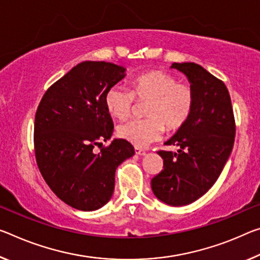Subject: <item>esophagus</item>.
I'll list each match as a JSON object with an SVG mask.
<instances>
[{
  "label": "esophagus",
  "mask_w": 260,
  "mask_h": 260,
  "mask_svg": "<svg viewBox=\"0 0 260 260\" xmlns=\"http://www.w3.org/2000/svg\"><path fill=\"white\" fill-rule=\"evenodd\" d=\"M134 149H135V154H138V155H140V156H143V155H146V150L143 149V148L135 147Z\"/></svg>",
  "instance_id": "esophagus-1"
}]
</instances>
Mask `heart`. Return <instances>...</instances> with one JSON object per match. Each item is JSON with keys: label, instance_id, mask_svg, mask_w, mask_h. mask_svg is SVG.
Masks as SVG:
<instances>
[{"label": "heart", "instance_id": "obj_1", "mask_svg": "<svg viewBox=\"0 0 260 260\" xmlns=\"http://www.w3.org/2000/svg\"><path fill=\"white\" fill-rule=\"evenodd\" d=\"M146 103L143 119H132L118 126V137L137 147L156 141L167 132L182 128L191 117L196 104V92L191 84L178 82L163 71H149L131 81V90L113 85L105 93L108 112L117 119H126L137 104Z\"/></svg>", "mask_w": 260, "mask_h": 260}]
</instances>
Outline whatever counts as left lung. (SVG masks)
I'll return each instance as SVG.
<instances>
[{
  "instance_id": "obj_1",
  "label": "left lung",
  "mask_w": 260,
  "mask_h": 260,
  "mask_svg": "<svg viewBox=\"0 0 260 260\" xmlns=\"http://www.w3.org/2000/svg\"><path fill=\"white\" fill-rule=\"evenodd\" d=\"M187 76L196 104L187 122L169 141L178 151H157L163 170L151 179L154 194L171 206L203 197L219 178L233 150L236 123L225 84L194 62L172 63Z\"/></svg>"
}]
</instances>
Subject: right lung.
<instances>
[{
    "label": "right lung",
    "mask_w": 260,
    "mask_h": 260,
    "mask_svg": "<svg viewBox=\"0 0 260 260\" xmlns=\"http://www.w3.org/2000/svg\"><path fill=\"white\" fill-rule=\"evenodd\" d=\"M123 76L120 66L84 61L49 86L37 109L34 143L40 174L57 198L80 211L108 203L115 169L135 152L122 139L103 146L113 132L105 93Z\"/></svg>",
    "instance_id": "right-lung-1"
}]
</instances>
